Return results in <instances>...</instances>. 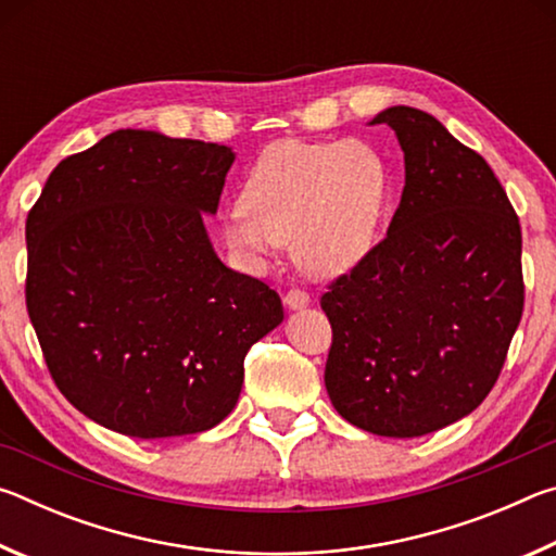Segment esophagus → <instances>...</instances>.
Wrapping results in <instances>:
<instances>
[{
  "label": "esophagus",
  "instance_id": "esophagus-1",
  "mask_svg": "<svg viewBox=\"0 0 556 556\" xmlns=\"http://www.w3.org/2000/svg\"><path fill=\"white\" fill-rule=\"evenodd\" d=\"M285 304L289 306V308H304V306H308V294L304 289H299V287H291L287 294H285Z\"/></svg>",
  "mask_w": 556,
  "mask_h": 556
}]
</instances>
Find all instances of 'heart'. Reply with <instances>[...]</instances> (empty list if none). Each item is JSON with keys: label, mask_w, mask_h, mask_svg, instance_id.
Segmentation results:
<instances>
[{"label": "heart", "mask_w": 556, "mask_h": 556, "mask_svg": "<svg viewBox=\"0 0 556 556\" xmlns=\"http://www.w3.org/2000/svg\"><path fill=\"white\" fill-rule=\"evenodd\" d=\"M390 203V174L378 149L348 142H277L244 178L240 208L220 223L232 255L265 265L279 244L306 275L328 279L375 248Z\"/></svg>", "instance_id": "obj_1"}]
</instances>
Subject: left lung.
Wrapping results in <instances>:
<instances>
[{"instance_id":"1","label":"left lung","mask_w":556,"mask_h":556,"mask_svg":"<svg viewBox=\"0 0 556 556\" xmlns=\"http://www.w3.org/2000/svg\"><path fill=\"white\" fill-rule=\"evenodd\" d=\"M404 191L388 235L328 285L336 412L378 437L412 439L473 412L522 318V230L485 159L437 117L390 108Z\"/></svg>"}]
</instances>
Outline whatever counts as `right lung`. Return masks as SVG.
<instances>
[{"label":"right lung","mask_w":556,"mask_h":556,"mask_svg":"<svg viewBox=\"0 0 556 556\" xmlns=\"http://www.w3.org/2000/svg\"><path fill=\"white\" fill-rule=\"evenodd\" d=\"M232 152L117 129L53 168L26 218V312L55 388L137 439L199 434L240 397L275 289L225 267L203 228Z\"/></svg>","instance_id":"add662e5"}]
</instances>
